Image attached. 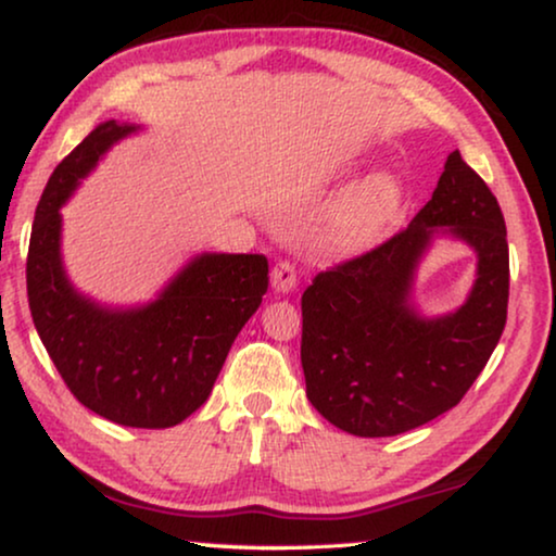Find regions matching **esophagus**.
Masks as SVG:
<instances>
[{"instance_id": "esophagus-1", "label": "esophagus", "mask_w": 556, "mask_h": 556, "mask_svg": "<svg viewBox=\"0 0 556 556\" xmlns=\"http://www.w3.org/2000/svg\"><path fill=\"white\" fill-rule=\"evenodd\" d=\"M295 283H299V280H295L293 263L280 261V263L273 265V270H270V288H273V291L286 295V293L293 291Z\"/></svg>"}]
</instances>
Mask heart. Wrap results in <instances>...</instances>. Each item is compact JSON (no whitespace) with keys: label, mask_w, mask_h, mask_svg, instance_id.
Here are the masks:
<instances>
[{"label":"heart","mask_w":556,"mask_h":556,"mask_svg":"<svg viewBox=\"0 0 556 556\" xmlns=\"http://www.w3.org/2000/svg\"><path fill=\"white\" fill-rule=\"evenodd\" d=\"M405 197V185L397 174L377 172L356 181L333 212V240L349 248L369 245L397 219Z\"/></svg>","instance_id":"obj_1"}]
</instances>
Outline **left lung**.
<instances>
[{"label":"left lung","mask_w":556,"mask_h":556,"mask_svg":"<svg viewBox=\"0 0 556 556\" xmlns=\"http://www.w3.org/2000/svg\"><path fill=\"white\" fill-rule=\"evenodd\" d=\"M438 237L477 255L467 301L428 317L414 278ZM508 242L485 181L447 156L432 200L405 230L367 255L318 273L303 291L301 364L306 397L339 430L390 438L453 409L491 359L506 326Z\"/></svg>","instance_id":"1"}]
</instances>
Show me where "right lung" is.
<instances>
[{
	"label": "right lung",
	"instance_id": "right-lung-1",
	"mask_svg": "<svg viewBox=\"0 0 556 556\" xmlns=\"http://www.w3.org/2000/svg\"><path fill=\"white\" fill-rule=\"evenodd\" d=\"M141 126L103 121L65 156L35 210L27 299L35 329L80 405L126 428H172L207 402L232 341L268 291L265 255L200 253L136 306L78 291L63 263V204Z\"/></svg>",
	"mask_w": 556,
	"mask_h": 556
}]
</instances>
